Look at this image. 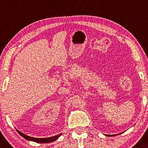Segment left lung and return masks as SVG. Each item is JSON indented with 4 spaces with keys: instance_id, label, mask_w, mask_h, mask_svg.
<instances>
[{
    "instance_id": "1",
    "label": "left lung",
    "mask_w": 148,
    "mask_h": 148,
    "mask_svg": "<svg viewBox=\"0 0 148 148\" xmlns=\"http://www.w3.org/2000/svg\"><path fill=\"white\" fill-rule=\"evenodd\" d=\"M112 136H114V135H112Z\"/></svg>"
}]
</instances>
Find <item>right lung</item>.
Masks as SVG:
<instances>
[{
    "mask_svg": "<svg viewBox=\"0 0 148 148\" xmlns=\"http://www.w3.org/2000/svg\"><path fill=\"white\" fill-rule=\"evenodd\" d=\"M18 133L22 136L23 138H24L25 140H30V141H33L35 142H37V143H49V142H53L54 141H55L56 140H57L58 137L60 136L61 134L58 135H56L55 136H52V137H49V138H33V137H30L29 136H27L24 134L22 133L20 131L18 130Z\"/></svg>",
    "mask_w": 148,
    "mask_h": 148,
    "instance_id": "obj_1",
    "label": "right lung"
}]
</instances>
